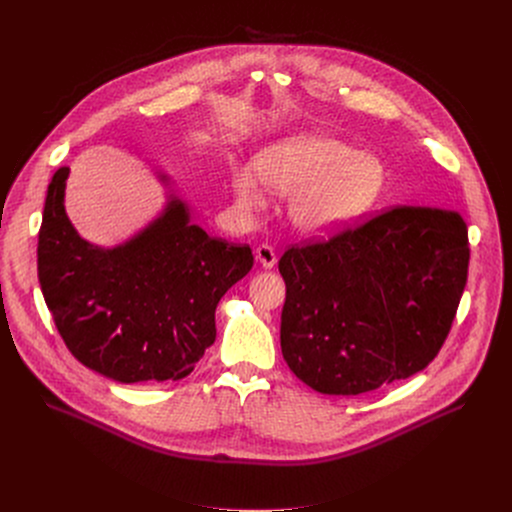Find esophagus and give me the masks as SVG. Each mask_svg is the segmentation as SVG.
I'll return each mask as SVG.
<instances>
[{
	"instance_id": "obj_1",
	"label": "esophagus",
	"mask_w": 512,
	"mask_h": 512,
	"mask_svg": "<svg viewBox=\"0 0 512 512\" xmlns=\"http://www.w3.org/2000/svg\"><path fill=\"white\" fill-rule=\"evenodd\" d=\"M255 257H257V261H259V265H261L263 269H271V267H275V263H277L275 249L269 247V245H261V247L255 251Z\"/></svg>"
}]
</instances>
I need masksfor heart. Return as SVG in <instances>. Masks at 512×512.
<instances>
[{"mask_svg":"<svg viewBox=\"0 0 512 512\" xmlns=\"http://www.w3.org/2000/svg\"><path fill=\"white\" fill-rule=\"evenodd\" d=\"M255 171L233 166L229 184L243 210L265 206V188L291 194L289 218L306 235L328 237L367 214L387 184L383 162L354 145L320 135L296 133L273 141L255 156Z\"/></svg>","mask_w":512,"mask_h":512,"instance_id":"b5f03b06","label":"heart"}]
</instances>
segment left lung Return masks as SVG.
Instances as JSON below:
<instances>
[{
	"label": "left lung",
	"mask_w": 512,
	"mask_h": 512,
	"mask_svg": "<svg viewBox=\"0 0 512 512\" xmlns=\"http://www.w3.org/2000/svg\"><path fill=\"white\" fill-rule=\"evenodd\" d=\"M468 261L462 216L421 206L287 249L279 259L287 367L322 395L369 393L423 371L452 328Z\"/></svg>",
	"instance_id": "left-lung-1"
}]
</instances>
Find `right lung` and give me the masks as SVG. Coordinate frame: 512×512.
I'll return each mask as SVG.
<instances>
[{
	"instance_id": "right-lung-1",
	"label": "right lung",
	"mask_w": 512,
	"mask_h": 512,
	"mask_svg": "<svg viewBox=\"0 0 512 512\" xmlns=\"http://www.w3.org/2000/svg\"><path fill=\"white\" fill-rule=\"evenodd\" d=\"M68 172L48 184L38 235V279L64 344L117 383L188 377L216 338L218 302L253 267L249 245L192 225L164 172L168 200L154 221L121 245H93L66 216Z\"/></svg>"
}]
</instances>
